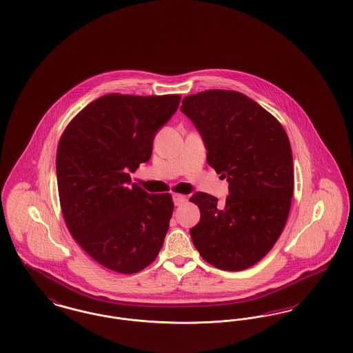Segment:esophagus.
I'll return each instance as SVG.
<instances>
[{
    "label": "esophagus",
    "mask_w": 353,
    "mask_h": 353,
    "mask_svg": "<svg viewBox=\"0 0 353 353\" xmlns=\"http://www.w3.org/2000/svg\"><path fill=\"white\" fill-rule=\"evenodd\" d=\"M186 201V197L183 196V194H173V202H174V205L176 206H180V205H183L184 202Z\"/></svg>",
    "instance_id": "34e87169"
}]
</instances>
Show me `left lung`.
Here are the masks:
<instances>
[{"mask_svg":"<svg viewBox=\"0 0 353 353\" xmlns=\"http://www.w3.org/2000/svg\"><path fill=\"white\" fill-rule=\"evenodd\" d=\"M181 112L200 132L206 161L229 183L226 201L197 192L194 248L214 268L249 269L282 234L294 193L292 152L282 124L246 95L208 90L185 97Z\"/></svg>","mask_w":353,"mask_h":353,"instance_id":"1","label":"left lung"}]
</instances>
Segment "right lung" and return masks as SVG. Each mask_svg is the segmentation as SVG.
Returning a JSON list of instances; mask_svg holds the SVG:
<instances>
[{
    "instance_id": "add662e5",
    "label": "right lung",
    "mask_w": 353,
    "mask_h": 353,
    "mask_svg": "<svg viewBox=\"0 0 353 353\" xmlns=\"http://www.w3.org/2000/svg\"><path fill=\"white\" fill-rule=\"evenodd\" d=\"M180 101V95H104L61 136L57 181L63 219L79 246L107 269L141 271L163 248L172 196L130 186V172L151 159L153 139Z\"/></svg>"
}]
</instances>
